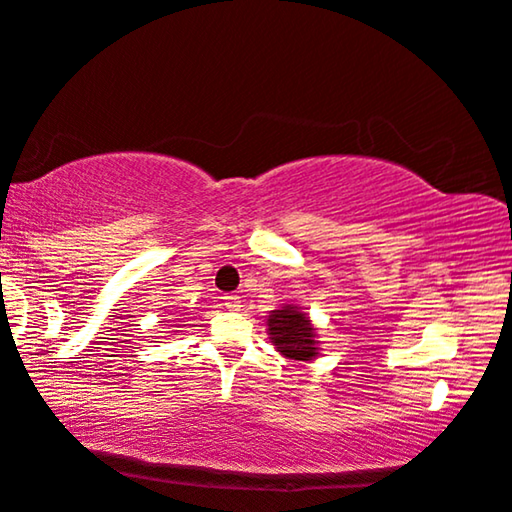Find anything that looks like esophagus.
Segmentation results:
<instances>
[{"label": "esophagus", "mask_w": 512, "mask_h": 512, "mask_svg": "<svg viewBox=\"0 0 512 512\" xmlns=\"http://www.w3.org/2000/svg\"><path fill=\"white\" fill-rule=\"evenodd\" d=\"M224 299V306H227L229 310H240V297L238 294H227V297H222Z\"/></svg>", "instance_id": "esophagus-1"}]
</instances>
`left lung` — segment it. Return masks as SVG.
I'll use <instances>...</instances> for the list:
<instances>
[{"mask_svg": "<svg viewBox=\"0 0 512 512\" xmlns=\"http://www.w3.org/2000/svg\"><path fill=\"white\" fill-rule=\"evenodd\" d=\"M267 333L281 355L290 360L310 362L319 355L317 330L310 324V317L297 306H283L272 310L267 319Z\"/></svg>", "mask_w": 512, "mask_h": 512, "instance_id": "obj_1", "label": "left lung"}]
</instances>
